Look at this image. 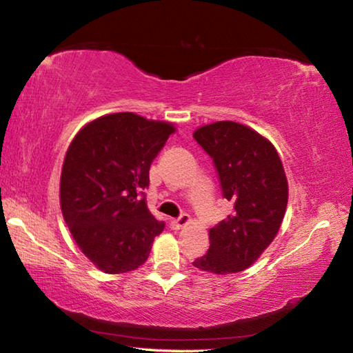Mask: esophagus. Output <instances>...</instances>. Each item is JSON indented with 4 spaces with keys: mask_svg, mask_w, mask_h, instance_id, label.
<instances>
[{
    "mask_svg": "<svg viewBox=\"0 0 353 353\" xmlns=\"http://www.w3.org/2000/svg\"><path fill=\"white\" fill-rule=\"evenodd\" d=\"M190 220L191 219H190L188 214H182V216L179 217V219H172L171 220V228H172V230H182L185 225L190 223Z\"/></svg>",
    "mask_w": 353,
    "mask_h": 353,
    "instance_id": "34e87169",
    "label": "esophagus"
}]
</instances>
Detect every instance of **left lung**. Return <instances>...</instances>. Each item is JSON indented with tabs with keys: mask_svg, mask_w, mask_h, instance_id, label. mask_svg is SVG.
I'll list each match as a JSON object with an SVG mask.
<instances>
[{
	"mask_svg": "<svg viewBox=\"0 0 353 353\" xmlns=\"http://www.w3.org/2000/svg\"><path fill=\"white\" fill-rule=\"evenodd\" d=\"M194 139L216 165L231 216L210 230V250L196 259L200 271L226 275L245 271L272 243L288 206V179L266 137L232 121L194 131Z\"/></svg>",
	"mask_w": 353,
	"mask_h": 353,
	"instance_id": "1",
	"label": "left lung"
}]
</instances>
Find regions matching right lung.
Segmentation results:
<instances>
[{"instance_id": "right-lung-1", "label": "right lung", "mask_w": 353, "mask_h": 353, "mask_svg": "<svg viewBox=\"0 0 353 353\" xmlns=\"http://www.w3.org/2000/svg\"><path fill=\"white\" fill-rule=\"evenodd\" d=\"M174 131L170 122L125 112L101 116L73 137L61 172V211L76 245L102 272L134 271L163 231L143 190Z\"/></svg>"}]
</instances>
